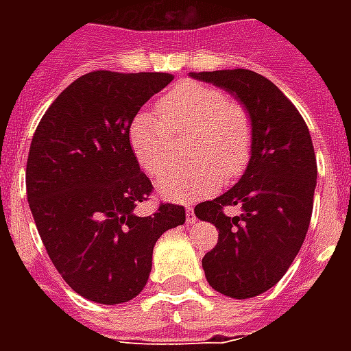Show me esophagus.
<instances>
[{
	"label": "esophagus",
	"mask_w": 351,
	"mask_h": 351,
	"mask_svg": "<svg viewBox=\"0 0 351 351\" xmlns=\"http://www.w3.org/2000/svg\"><path fill=\"white\" fill-rule=\"evenodd\" d=\"M186 220H188V223H195V220H197V218H195V213H193V208H191V206H188V208H186Z\"/></svg>",
	"instance_id": "34e87169"
}]
</instances>
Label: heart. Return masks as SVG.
Listing matches in <instances>:
<instances>
[{
  "instance_id": "b5f03b06",
  "label": "heart",
  "mask_w": 351,
  "mask_h": 351,
  "mask_svg": "<svg viewBox=\"0 0 351 351\" xmlns=\"http://www.w3.org/2000/svg\"><path fill=\"white\" fill-rule=\"evenodd\" d=\"M159 116L138 112L130 125L135 158L150 175L167 165L176 137L190 135L186 169H173L158 180V191L171 201H191L213 193L220 178L243 173L252 156L254 130L248 112L220 88L186 80L158 101Z\"/></svg>"
}]
</instances>
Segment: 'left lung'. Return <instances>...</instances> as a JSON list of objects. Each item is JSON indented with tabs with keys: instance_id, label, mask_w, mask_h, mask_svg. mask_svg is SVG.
Returning a JSON list of instances; mask_svg holds the SVG:
<instances>
[{
	"instance_id": "1",
	"label": "left lung",
	"mask_w": 351,
	"mask_h": 351,
	"mask_svg": "<svg viewBox=\"0 0 351 351\" xmlns=\"http://www.w3.org/2000/svg\"><path fill=\"white\" fill-rule=\"evenodd\" d=\"M191 77L231 92L250 114L254 146L243 178L220 197L195 206L199 220L218 229V244L203 258L208 284L233 299H250L286 274L304 243L316 154L299 110L263 75L223 69ZM228 206H241L243 214L228 217Z\"/></svg>"
}]
</instances>
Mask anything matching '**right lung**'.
Instances as JSON below:
<instances>
[{"mask_svg": "<svg viewBox=\"0 0 351 351\" xmlns=\"http://www.w3.org/2000/svg\"><path fill=\"white\" fill-rule=\"evenodd\" d=\"M169 73L92 71L58 95L32 138L27 203L50 261L71 289L101 304L137 297L154 244L186 221L184 206L160 203L137 216L154 186L141 171L130 125Z\"/></svg>", "mask_w": 351, "mask_h": 351, "instance_id": "right-lung-1", "label": "right lung"}]
</instances>
